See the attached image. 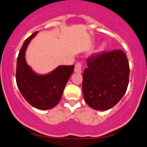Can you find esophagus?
Masks as SVG:
<instances>
[{
    "label": "esophagus",
    "mask_w": 147,
    "mask_h": 147,
    "mask_svg": "<svg viewBox=\"0 0 147 147\" xmlns=\"http://www.w3.org/2000/svg\"><path fill=\"white\" fill-rule=\"evenodd\" d=\"M82 63L80 62H78L76 63V65L75 66V69H74V71H75L76 73H81L82 72Z\"/></svg>",
    "instance_id": "esophagus-1"
}]
</instances>
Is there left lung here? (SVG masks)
<instances>
[{"mask_svg":"<svg viewBox=\"0 0 147 147\" xmlns=\"http://www.w3.org/2000/svg\"><path fill=\"white\" fill-rule=\"evenodd\" d=\"M82 74V93L93 109L112 108L125 93L129 83V66L122 50L99 52L88 57Z\"/></svg>","mask_w":147,"mask_h":147,"instance_id":"1","label":"left lung"}]
</instances>
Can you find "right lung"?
Wrapping results in <instances>:
<instances>
[{
	"instance_id": "1",
	"label": "right lung",
	"mask_w": 147,
	"mask_h": 147,
	"mask_svg": "<svg viewBox=\"0 0 147 147\" xmlns=\"http://www.w3.org/2000/svg\"><path fill=\"white\" fill-rule=\"evenodd\" d=\"M37 32L32 33L23 43L17 59L16 83L27 102L40 110L51 109L61 100L63 90L74 65H61L46 75H39L27 65L25 52Z\"/></svg>"
}]
</instances>
